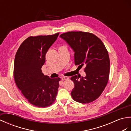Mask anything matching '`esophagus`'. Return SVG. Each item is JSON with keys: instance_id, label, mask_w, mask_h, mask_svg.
Returning a JSON list of instances; mask_svg holds the SVG:
<instances>
[{"instance_id": "obj_1", "label": "esophagus", "mask_w": 131, "mask_h": 131, "mask_svg": "<svg viewBox=\"0 0 131 131\" xmlns=\"http://www.w3.org/2000/svg\"><path fill=\"white\" fill-rule=\"evenodd\" d=\"M61 79L63 81H64V80H68L69 79V77H67V76H63L62 78H61Z\"/></svg>"}]
</instances>
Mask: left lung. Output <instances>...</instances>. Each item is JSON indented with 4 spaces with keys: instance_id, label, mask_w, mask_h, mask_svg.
<instances>
[{
    "instance_id": "obj_1",
    "label": "left lung",
    "mask_w": 131,
    "mask_h": 131,
    "mask_svg": "<svg viewBox=\"0 0 131 131\" xmlns=\"http://www.w3.org/2000/svg\"><path fill=\"white\" fill-rule=\"evenodd\" d=\"M60 37L73 49L75 64L85 66V77L75 75L71 78L74 84L72 97L78 103H91L100 96L108 82V52L102 41L91 33L72 31Z\"/></svg>"
}]
</instances>
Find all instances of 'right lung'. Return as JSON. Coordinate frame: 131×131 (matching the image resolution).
Instances as JSON below:
<instances>
[{"label":"right lung","instance_id":"add662e5","mask_svg":"<svg viewBox=\"0 0 131 131\" xmlns=\"http://www.w3.org/2000/svg\"><path fill=\"white\" fill-rule=\"evenodd\" d=\"M59 33L53 35L30 36L20 45L14 63V77L17 88L32 105L45 107L56 100L60 80L50 78L41 71L48 49Z\"/></svg>","mask_w":131,"mask_h":131}]
</instances>
